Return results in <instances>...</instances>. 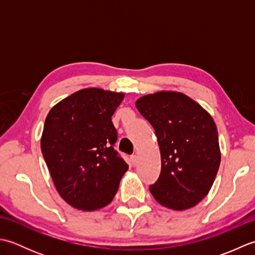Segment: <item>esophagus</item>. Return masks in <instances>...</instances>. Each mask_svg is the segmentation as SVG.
<instances>
[{
  "label": "esophagus",
  "mask_w": 255,
  "mask_h": 255,
  "mask_svg": "<svg viewBox=\"0 0 255 255\" xmlns=\"http://www.w3.org/2000/svg\"><path fill=\"white\" fill-rule=\"evenodd\" d=\"M130 163L132 166H136L138 163V159H137V155H131L130 156Z\"/></svg>",
  "instance_id": "esophagus-1"
}]
</instances>
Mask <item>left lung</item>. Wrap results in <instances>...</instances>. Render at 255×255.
I'll return each instance as SVG.
<instances>
[{
    "label": "left lung",
    "mask_w": 255,
    "mask_h": 255,
    "mask_svg": "<svg viewBox=\"0 0 255 255\" xmlns=\"http://www.w3.org/2000/svg\"><path fill=\"white\" fill-rule=\"evenodd\" d=\"M139 113L153 127L161 153V173L149 189L167 208L194 207L208 194L220 164L218 131L204 108L178 92L140 97Z\"/></svg>",
    "instance_id": "left-lung-1"
}]
</instances>
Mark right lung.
<instances>
[{"label": "right lung", "mask_w": 255, "mask_h": 255, "mask_svg": "<svg viewBox=\"0 0 255 255\" xmlns=\"http://www.w3.org/2000/svg\"><path fill=\"white\" fill-rule=\"evenodd\" d=\"M124 96L84 89L59 102L46 118L41 152L58 193L74 208L105 207L128 170L114 149L117 130L112 123Z\"/></svg>", "instance_id": "obj_1"}]
</instances>
